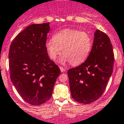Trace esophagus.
I'll return each instance as SVG.
<instances>
[{"instance_id": "34e87169", "label": "esophagus", "mask_w": 124, "mask_h": 124, "mask_svg": "<svg viewBox=\"0 0 124 124\" xmlns=\"http://www.w3.org/2000/svg\"><path fill=\"white\" fill-rule=\"evenodd\" d=\"M59 68H60V70H61V71L62 72H65V68H64L62 67V66H60Z\"/></svg>"}]
</instances>
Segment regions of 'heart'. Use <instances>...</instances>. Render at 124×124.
I'll return each instance as SVG.
<instances>
[{
	"mask_svg": "<svg viewBox=\"0 0 124 124\" xmlns=\"http://www.w3.org/2000/svg\"><path fill=\"white\" fill-rule=\"evenodd\" d=\"M92 39L88 33L74 29H64L57 32L53 40L46 43L50 58L55 60L62 49L61 62L70 61L72 65L82 63L87 58L92 47Z\"/></svg>",
	"mask_w": 124,
	"mask_h": 124,
	"instance_id": "1",
	"label": "heart"
}]
</instances>
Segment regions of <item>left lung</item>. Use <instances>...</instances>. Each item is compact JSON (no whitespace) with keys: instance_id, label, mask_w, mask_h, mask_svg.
Here are the masks:
<instances>
[{"instance_id":"left-lung-1","label":"left lung","mask_w":124,"mask_h":124,"mask_svg":"<svg viewBox=\"0 0 124 124\" xmlns=\"http://www.w3.org/2000/svg\"><path fill=\"white\" fill-rule=\"evenodd\" d=\"M114 63V53L110 39L106 33L97 30L86 61L68 71L73 99L83 104L98 99L106 89Z\"/></svg>"}]
</instances>
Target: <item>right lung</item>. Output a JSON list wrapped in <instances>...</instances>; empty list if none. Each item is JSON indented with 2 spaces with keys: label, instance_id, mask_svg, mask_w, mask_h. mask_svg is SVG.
<instances>
[{
  "label": "right lung",
  "instance_id": "obj_1",
  "mask_svg": "<svg viewBox=\"0 0 124 124\" xmlns=\"http://www.w3.org/2000/svg\"><path fill=\"white\" fill-rule=\"evenodd\" d=\"M49 23L32 24L13 40L9 52L11 81L21 97L32 105L45 103L52 97L61 71L46 49Z\"/></svg>",
  "mask_w": 124,
  "mask_h": 124
}]
</instances>
